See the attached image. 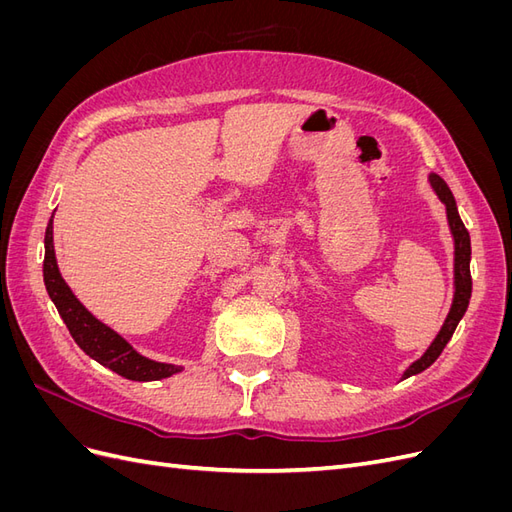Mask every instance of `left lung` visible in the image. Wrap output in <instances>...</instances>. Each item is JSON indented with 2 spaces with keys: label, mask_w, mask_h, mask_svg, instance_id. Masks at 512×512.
<instances>
[{
  "label": "left lung",
  "mask_w": 512,
  "mask_h": 512,
  "mask_svg": "<svg viewBox=\"0 0 512 512\" xmlns=\"http://www.w3.org/2000/svg\"><path fill=\"white\" fill-rule=\"evenodd\" d=\"M429 183L433 192L438 194V198L444 203L446 207V220H448V228H451V235H453V245H455V258H453V303L451 309H448L446 320L440 327L438 335L433 337V342L429 344V348L423 352L421 359H416L406 371L401 380H406L410 376L421 374L425 371L433 361L438 359L442 354L444 346L451 342V337L457 329L459 320L466 314V309L470 305V297H472V275H470V258H472V247H470V232L468 228L463 226L461 218H459V211H457V203L453 198V192L448 190L446 181L436 175V173H429Z\"/></svg>",
  "instance_id": "1"
}]
</instances>
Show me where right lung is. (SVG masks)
Masks as SVG:
<instances>
[{"label": "right lung", "instance_id": "right-lung-1", "mask_svg": "<svg viewBox=\"0 0 512 512\" xmlns=\"http://www.w3.org/2000/svg\"><path fill=\"white\" fill-rule=\"evenodd\" d=\"M44 286L49 292L51 301L55 303L61 320L66 322L70 335L79 348L98 361L100 365L113 369L115 374L138 380V382H151L162 380L173 374H179L183 367L173 363H160L151 361L141 352H136L126 339L117 331L106 327L89 309L76 299V294L70 290L64 277L59 273L57 258H55V245H53V215L44 232Z\"/></svg>", "mask_w": 512, "mask_h": 512}]
</instances>
